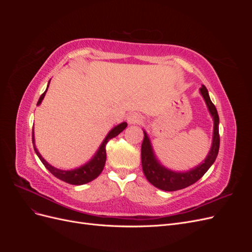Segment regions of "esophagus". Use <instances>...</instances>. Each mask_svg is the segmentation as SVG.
Here are the masks:
<instances>
[{
  "label": "esophagus",
  "mask_w": 252,
  "mask_h": 252,
  "mask_svg": "<svg viewBox=\"0 0 252 252\" xmlns=\"http://www.w3.org/2000/svg\"><path fill=\"white\" fill-rule=\"evenodd\" d=\"M142 116L141 114H139V113H135V112H133V113H130V114H128L127 116V122L129 124H131V125H136V124H140L141 122H142Z\"/></svg>",
  "instance_id": "esophagus-1"
}]
</instances>
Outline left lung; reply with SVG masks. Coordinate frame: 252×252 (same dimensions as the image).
Listing matches in <instances>:
<instances>
[{
	"label": "left lung",
	"mask_w": 252,
	"mask_h": 252,
	"mask_svg": "<svg viewBox=\"0 0 252 252\" xmlns=\"http://www.w3.org/2000/svg\"><path fill=\"white\" fill-rule=\"evenodd\" d=\"M200 94H202L206 105H207L208 111L213 120V135L211 148L207 157H206V158L201 164L195 166L194 168H191L188 171H174L162 165L158 162V159L155 155V151L154 148H152L147 132L143 130L144 140L141 148L143 172L149 183H151L155 187L164 190V191H175V190H180L194 184L210 168L218 157L220 148L219 114L216 106L213 105L210 100L207 88L204 85H202V87L200 88Z\"/></svg>",
	"instance_id": "left-lung-1"
}]
</instances>
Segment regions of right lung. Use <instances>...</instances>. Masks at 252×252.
I'll return each mask as SVG.
<instances>
[{
  "mask_svg": "<svg viewBox=\"0 0 252 252\" xmlns=\"http://www.w3.org/2000/svg\"><path fill=\"white\" fill-rule=\"evenodd\" d=\"M49 83L48 82V85L46 90L44 91V94L40 96L39 101H37V106H39L43 98L47 93V89L49 87ZM127 127V123L126 122H123V123H121L117 126H114L111 130L107 133L106 135V138L104 139V141L102 142V144L100 145V147L96 150V152L94 154V156L91 158L87 163H85L84 165L78 167V168H74L71 170H63V169H59L56 168V167H53L52 165H50L46 159H45L39 151H37L36 147H35V142H34V131H32V144H33V148L36 156L39 157V158L41 159V162L44 164V166L46 167V168L55 175L56 178L62 180L68 184H71V185H83V184H86V183H89L91 181H94V179H96L98 175L101 174V172L104 169V166H105V162H106V144L108 143V141L112 138H116L117 135H119L122 131L124 130V129Z\"/></svg>",
  "mask_w": 252,
  "mask_h": 252,
  "instance_id": "obj_1",
  "label": "right lung"
}]
</instances>
